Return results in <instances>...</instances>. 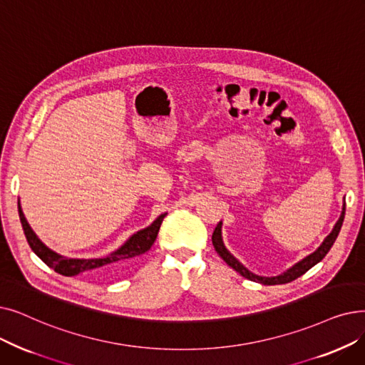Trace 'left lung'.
<instances>
[{"mask_svg":"<svg viewBox=\"0 0 365 365\" xmlns=\"http://www.w3.org/2000/svg\"><path fill=\"white\" fill-rule=\"evenodd\" d=\"M344 212H346V202L343 204V212L340 215V219L337 220V224L334 225V228H332V231L329 232V235L327 237V239L324 240V243L318 247V250H314L312 255L306 257L303 261L297 262L294 267H291L289 270L284 272L283 274H279V276H274V277H262V276H257L253 274L252 272H249L246 267H243L239 261H237L231 253L227 250V247L224 246V242H222V234H220V228H222V222H219V224L216 225L215 231H213V235H212V242H213V246L216 249V252L219 253V257L224 259L230 267H232L234 270L237 273H240L243 277L249 279V280H253V282H259L262 284H283V283H289L295 279H298L299 276H303L306 272H309L310 268L313 265L318 264L319 261H322L325 258L327 253L329 252L331 246L334 245L337 235L340 232V228H341V224H343V219H344Z\"/></svg>","mask_w":365,"mask_h":365,"instance_id":"obj_1","label":"left lung"}]
</instances>
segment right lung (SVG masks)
I'll return each mask as SVG.
<instances>
[{
  "mask_svg": "<svg viewBox=\"0 0 365 365\" xmlns=\"http://www.w3.org/2000/svg\"><path fill=\"white\" fill-rule=\"evenodd\" d=\"M165 216H167V213H163L161 216H158L152 225L135 232L120 249H118L113 253H110V255H107V257L92 258V259H73V258H66V257L58 255V253H55L49 247H46L37 239L34 231L31 230V227L28 225V222L22 213L21 204H19L21 224H22L29 247L34 250L36 255L46 265L53 268L56 273H59L62 276H68V277L77 276L81 273H91L93 276H100V277L113 276V274L119 273L122 268H125L133 259H135L140 255H143V253H146L152 247L153 242L156 240L158 232H160L161 224H163Z\"/></svg>",
  "mask_w": 365,
  "mask_h": 365,
  "instance_id": "add662e5",
  "label": "right lung"
}]
</instances>
